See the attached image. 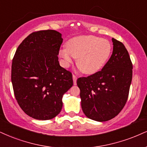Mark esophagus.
I'll return each mask as SVG.
<instances>
[{"label":"esophagus","mask_w":147,"mask_h":147,"mask_svg":"<svg viewBox=\"0 0 147 147\" xmlns=\"http://www.w3.org/2000/svg\"><path fill=\"white\" fill-rule=\"evenodd\" d=\"M73 80H74V84H76V80H77V76L75 74H73Z\"/></svg>","instance_id":"34e87169"}]
</instances>
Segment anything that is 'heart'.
Segmentation results:
<instances>
[{
	"label": "heart",
	"instance_id": "obj_1",
	"mask_svg": "<svg viewBox=\"0 0 147 147\" xmlns=\"http://www.w3.org/2000/svg\"><path fill=\"white\" fill-rule=\"evenodd\" d=\"M112 46L107 39L95 36H78L69 39L67 48L59 54L65 66L78 58L80 70L86 74H93L101 69L111 54Z\"/></svg>",
	"mask_w": 147,
	"mask_h": 147
}]
</instances>
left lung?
I'll return each instance as SVG.
<instances>
[{
	"instance_id": "left-lung-1",
	"label": "left lung",
	"mask_w": 147,
	"mask_h": 147,
	"mask_svg": "<svg viewBox=\"0 0 147 147\" xmlns=\"http://www.w3.org/2000/svg\"><path fill=\"white\" fill-rule=\"evenodd\" d=\"M113 51L101 71L87 77L79 78L81 106L92 120L107 121L124 108L132 80V65L123 43L112 38Z\"/></svg>"
}]
</instances>
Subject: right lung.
I'll return each instance as SVG.
<instances>
[{
  "instance_id": "obj_1",
  "label": "right lung",
  "mask_w": 147,
  "mask_h": 147,
  "mask_svg": "<svg viewBox=\"0 0 147 147\" xmlns=\"http://www.w3.org/2000/svg\"><path fill=\"white\" fill-rule=\"evenodd\" d=\"M62 43L61 34L54 30L33 32L13 59L14 95L22 110L33 119L49 120L59 115L63 94L73 86L72 74L59 65Z\"/></svg>"
}]
</instances>
